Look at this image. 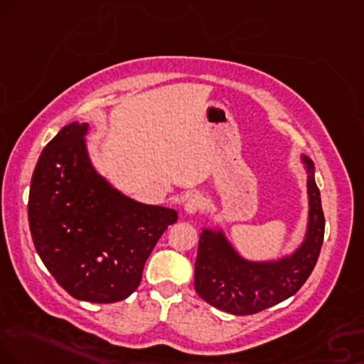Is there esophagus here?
Wrapping results in <instances>:
<instances>
[{
	"instance_id": "1",
	"label": "esophagus",
	"mask_w": 364,
	"mask_h": 364,
	"mask_svg": "<svg viewBox=\"0 0 364 364\" xmlns=\"http://www.w3.org/2000/svg\"><path fill=\"white\" fill-rule=\"evenodd\" d=\"M203 203H204L203 196L192 194V196H189V199L186 200V210L189 214H194L196 210H199L200 208H203Z\"/></svg>"
}]
</instances>
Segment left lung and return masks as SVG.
Segmentation results:
<instances>
[{"label":"left lung","instance_id":"obj_1","mask_svg":"<svg viewBox=\"0 0 364 364\" xmlns=\"http://www.w3.org/2000/svg\"><path fill=\"white\" fill-rule=\"evenodd\" d=\"M307 167L309 224L304 243L290 257L277 262H248L228 243L223 231L204 230L196 258V291L219 311L250 316L284 302L307 282L324 241V213L321 192L314 178V164Z\"/></svg>","mask_w":364,"mask_h":364}]
</instances>
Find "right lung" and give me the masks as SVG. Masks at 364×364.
<instances>
[{"label":"right lung","instance_id":"right-lung-1","mask_svg":"<svg viewBox=\"0 0 364 364\" xmlns=\"http://www.w3.org/2000/svg\"><path fill=\"white\" fill-rule=\"evenodd\" d=\"M87 128L67 124L43 148L30 183V232L62 289L77 300L113 304L138 289L145 262L177 213L111 187L87 156Z\"/></svg>","mask_w":364,"mask_h":364}]
</instances>
